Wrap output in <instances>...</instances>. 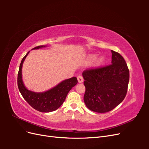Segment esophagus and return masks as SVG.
Masks as SVG:
<instances>
[{
  "instance_id": "esophagus-1",
  "label": "esophagus",
  "mask_w": 149,
  "mask_h": 149,
  "mask_svg": "<svg viewBox=\"0 0 149 149\" xmlns=\"http://www.w3.org/2000/svg\"><path fill=\"white\" fill-rule=\"evenodd\" d=\"M77 79H78V81L79 83H82L83 82L84 79H83V78L81 75H79L77 77Z\"/></svg>"
}]
</instances>
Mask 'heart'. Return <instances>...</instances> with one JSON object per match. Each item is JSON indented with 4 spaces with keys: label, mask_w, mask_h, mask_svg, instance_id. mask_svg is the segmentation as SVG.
I'll use <instances>...</instances> for the list:
<instances>
[{
    "label": "heart",
    "mask_w": 149,
    "mask_h": 149,
    "mask_svg": "<svg viewBox=\"0 0 149 149\" xmlns=\"http://www.w3.org/2000/svg\"><path fill=\"white\" fill-rule=\"evenodd\" d=\"M96 56H97V55H94V54H90V55H88L86 56V60L88 62H91L95 59V60H94V64H95L96 65H99L103 62L104 58L101 56H97V58H96Z\"/></svg>",
    "instance_id": "heart-1"
}]
</instances>
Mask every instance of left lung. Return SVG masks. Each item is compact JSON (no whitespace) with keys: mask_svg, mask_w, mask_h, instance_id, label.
Here are the masks:
<instances>
[{"mask_svg":"<svg viewBox=\"0 0 149 149\" xmlns=\"http://www.w3.org/2000/svg\"><path fill=\"white\" fill-rule=\"evenodd\" d=\"M111 65L83 72L84 101L92 111L104 113L120 104L127 91L129 71L124 58L111 50Z\"/></svg>","mask_w":149,"mask_h":149,"instance_id":"8db88e82","label":"left lung"}]
</instances>
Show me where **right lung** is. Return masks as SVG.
Returning <instances> with one entry per match:
<instances>
[{"instance_id": "add662e5", "label": "right lung", "mask_w": 149, "mask_h": 149, "mask_svg": "<svg viewBox=\"0 0 149 149\" xmlns=\"http://www.w3.org/2000/svg\"><path fill=\"white\" fill-rule=\"evenodd\" d=\"M45 45L36 47L32 49H38L47 47ZM30 52L26 54L20 63L19 73H18V88L24 100L33 109L42 112H49L58 109L65 101L68 93L71 89L77 84L78 80L76 77H73L62 81L55 87L44 92H34L25 87L22 79V66Z\"/></svg>"}]
</instances>
